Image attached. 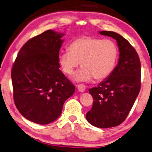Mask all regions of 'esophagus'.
<instances>
[{
	"mask_svg": "<svg viewBox=\"0 0 152 152\" xmlns=\"http://www.w3.org/2000/svg\"><path fill=\"white\" fill-rule=\"evenodd\" d=\"M76 88H77L78 90L79 91V92H83L86 90V86H85V85H83V84L77 85V86H76Z\"/></svg>",
	"mask_w": 152,
	"mask_h": 152,
	"instance_id": "esophagus-1",
	"label": "esophagus"
}]
</instances>
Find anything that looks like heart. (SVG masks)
Returning a JSON list of instances; mask_svg holds the SVG:
<instances>
[{"instance_id":"b5f03b06","label":"heart","mask_w":152,"mask_h":152,"mask_svg":"<svg viewBox=\"0 0 152 152\" xmlns=\"http://www.w3.org/2000/svg\"><path fill=\"white\" fill-rule=\"evenodd\" d=\"M69 50L60 53V64L64 74L71 75L80 62L83 68L75 75V79L80 81L107 78L114 70L118 58V48L114 42L90 36L74 39Z\"/></svg>"}]
</instances>
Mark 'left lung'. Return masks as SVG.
I'll return each instance as SVG.
<instances>
[{
	"instance_id": "8db88e82",
	"label": "left lung",
	"mask_w": 152,
	"mask_h": 152,
	"mask_svg": "<svg viewBox=\"0 0 152 152\" xmlns=\"http://www.w3.org/2000/svg\"><path fill=\"white\" fill-rule=\"evenodd\" d=\"M99 33L116 39L120 50L118 64L108 78L89 90L94 102L87 120L106 129L118 126L128 116L140 90L141 66L136 50L122 36L112 31Z\"/></svg>"
}]
</instances>
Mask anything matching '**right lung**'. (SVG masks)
I'll return each mask as SVG.
<instances>
[{"label":"right lung","instance_id":"1","mask_svg":"<svg viewBox=\"0 0 152 152\" xmlns=\"http://www.w3.org/2000/svg\"><path fill=\"white\" fill-rule=\"evenodd\" d=\"M62 36L48 30L30 39L18 53L12 68L15 106L25 118L36 124L56 120L75 91L60 70Z\"/></svg>","mask_w":152,"mask_h":152}]
</instances>
